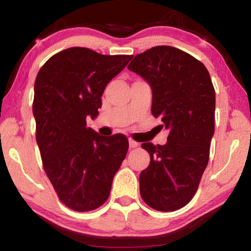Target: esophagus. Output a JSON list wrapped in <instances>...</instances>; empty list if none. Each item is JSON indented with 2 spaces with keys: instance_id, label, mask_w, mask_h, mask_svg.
<instances>
[{
  "instance_id": "esophagus-1",
  "label": "esophagus",
  "mask_w": 251,
  "mask_h": 251,
  "mask_svg": "<svg viewBox=\"0 0 251 251\" xmlns=\"http://www.w3.org/2000/svg\"><path fill=\"white\" fill-rule=\"evenodd\" d=\"M138 147V143L133 141V139H129V148H136Z\"/></svg>"
}]
</instances>
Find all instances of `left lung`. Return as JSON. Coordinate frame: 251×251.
<instances>
[{"instance_id": "8db88e82", "label": "left lung", "mask_w": 251, "mask_h": 251, "mask_svg": "<svg viewBox=\"0 0 251 251\" xmlns=\"http://www.w3.org/2000/svg\"><path fill=\"white\" fill-rule=\"evenodd\" d=\"M127 67L151 84V114L169 130L165 145L142 144L151 163L139 175L141 196L152 209L178 210L196 194L209 160L216 103L209 72L167 45L137 54Z\"/></svg>"}]
</instances>
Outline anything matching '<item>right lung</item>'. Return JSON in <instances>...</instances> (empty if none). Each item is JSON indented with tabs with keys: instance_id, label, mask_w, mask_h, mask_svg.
I'll list each match as a JSON object with an SVG mask.
<instances>
[{
	"instance_id": "obj_1",
	"label": "right lung",
	"mask_w": 251,
	"mask_h": 251,
	"mask_svg": "<svg viewBox=\"0 0 251 251\" xmlns=\"http://www.w3.org/2000/svg\"><path fill=\"white\" fill-rule=\"evenodd\" d=\"M131 57L71 48L53 55L36 76L33 114L42 164L59 201L72 210L103 205L126 157V136H100L86 126V117L99 115L106 85Z\"/></svg>"
}]
</instances>
